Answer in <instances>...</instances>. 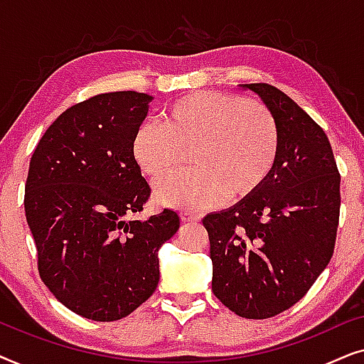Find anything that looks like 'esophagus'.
<instances>
[{
	"instance_id": "1",
	"label": "esophagus",
	"mask_w": 364,
	"mask_h": 364,
	"mask_svg": "<svg viewBox=\"0 0 364 364\" xmlns=\"http://www.w3.org/2000/svg\"><path fill=\"white\" fill-rule=\"evenodd\" d=\"M181 217H182V222H188V223H192V222H198V220H200V215H197V213L188 212V210L182 212V213H181Z\"/></svg>"
}]
</instances>
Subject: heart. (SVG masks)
Segmentation results:
<instances>
[{
  "mask_svg": "<svg viewBox=\"0 0 364 364\" xmlns=\"http://www.w3.org/2000/svg\"><path fill=\"white\" fill-rule=\"evenodd\" d=\"M192 151L197 168L168 173ZM280 152V127L265 104L223 92H192L173 101L162 124L144 122L132 134L131 156L157 182L161 203L182 208L215 205L252 196L270 176Z\"/></svg>",
  "mask_w": 364,
  "mask_h": 364,
  "instance_id": "1",
  "label": "heart"
}]
</instances>
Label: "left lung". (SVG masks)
<instances>
[{
	"label": "left lung",
	"mask_w": 364,
	"mask_h": 364,
	"mask_svg": "<svg viewBox=\"0 0 364 364\" xmlns=\"http://www.w3.org/2000/svg\"><path fill=\"white\" fill-rule=\"evenodd\" d=\"M245 87L275 116L280 152L255 193L202 223L213 295L238 316L265 320L300 301L330 263L341 177L325 131L293 99L265 82Z\"/></svg>",
	"instance_id": "1"
}]
</instances>
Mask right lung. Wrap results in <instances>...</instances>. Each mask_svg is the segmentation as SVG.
I'll return each instance as SVG.
<instances>
[{"label": "right lung", "instance_id": "add662e5", "mask_svg": "<svg viewBox=\"0 0 364 364\" xmlns=\"http://www.w3.org/2000/svg\"><path fill=\"white\" fill-rule=\"evenodd\" d=\"M149 101L117 91L74 104L29 161L24 212L39 277L64 306L94 321L121 320L156 291L157 252L181 225L171 208L132 218L151 197L131 156Z\"/></svg>", "mask_w": 364, "mask_h": 364}]
</instances>
